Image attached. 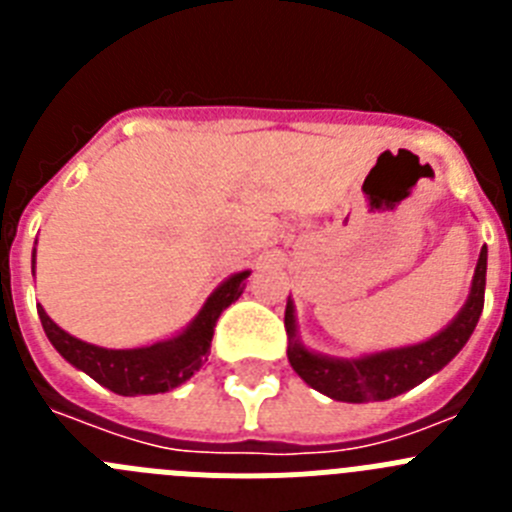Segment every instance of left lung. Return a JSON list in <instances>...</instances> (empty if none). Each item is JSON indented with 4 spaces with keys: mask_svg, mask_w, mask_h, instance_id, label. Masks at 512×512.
<instances>
[{
    "mask_svg": "<svg viewBox=\"0 0 512 512\" xmlns=\"http://www.w3.org/2000/svg\"><path fill=\"white\" fill-rule=\"evenodd\" d=\"M487 246L479 251L474 266L472 287L456 318L446 328H441L428 341L410 343V346L387 348L374 354H361L356 359H338V356L320 354L302 343L297 328L295 302L287 300L284 310V328H287V356L289 364L300 374L312 390L338 402H382L413 390L420 382L441 372L459 354L464 343L477 328V320L485 307V282H487Z\"/></svg>",
    "mask_w": 512,
    "mask_h": 512,
    "instance_id": "1",
    "label": "left lung"
}]
</instances>
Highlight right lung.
<instances>
[{"mask_svg": "<svg viewBox=\"0 0 512 512\" xmlns=\"http://www.w3.org/2000/svg\"><path fill=\"white\" fill-rule=\"evenodd\" d=\"M38 243V241H35ZM33 274H35V251H33ZM251 271H235L225 282L215 287L205 300L202 310L194 315L192 323L179 333L148 346L138 348H102L94 343L81 341L63 328H58L43 305H38L40 323L45 336L53 343L58 354L76 366L79 372L89 374L94 382L107 387L110 392L122 397L135 395H161V392L176 390L179 384L187 382L210 354L212 333L220 312L233 305L246 289V279Z\"/></svg>", "mask_w": 512, "mask_h": 512, "instance_id": "obj_1", "label": "right lung"}]
</instances>
